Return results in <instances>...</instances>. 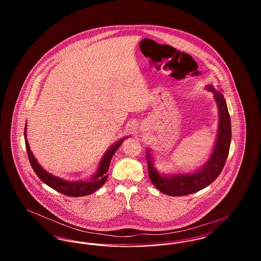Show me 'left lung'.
Returning a JSON list of instances; mask_svg holds the SVG:
<instances>
[{
    "label": "left lung",
    "instance_id": "8db88e82",
    "mask_svg": "<svg viewBox=\"0 0 261 261\" xmlns=\"http://www.w3.org/2000/svg\"><path fill=\"white\" fill-rule=\"evenodd\" d=\"M206 89L213 92L219 112L218 133L210 160L195 172L165 175L158 172L153 167V160L149 150L146 151L149 179L156 189L167 196L180 197L199 192L211 185L221 173L225 165L231 144V119L223 94L212 85H207Z\"/></svg>",
    "mask_w": 261,
    "mask_h": 261
}]
</instances>
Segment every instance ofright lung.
I'll return each instance as SVG.
<instances>
[{"label": "right lung", "instance_id": "obj_1", "mask_svg": "<svg viewBox=\"0 0 261 261\" xmlns=\"http://www.w3.org/2000/svg\"><path fill=\"white\" fill-rule=\"evenodd\" d=\"M26 129L27 128L25 124V146H26L29 162H30V164H31L34 172L37 174L40 180L43 181L46 185H48L51 189L58 191L59 193H62L67 197L88 196L90 194H93L94 192H96L98 189L102 186L108 179V175H109L108 171L110 168L112 156L126 139L124 138L122 140H119L106 151V153L103 154V156L101 158V160L99 162L96 173L94 174L92 177H90L89 179H86L84 181H67V180H63L62 178H59L57 176H54L49 172H47L38 163L37 160L34 158L31 149L29 148V144L27 142V137H26Z\"/></svg>", "mask_w": 261, "mask_h": 261}]
</instances>
